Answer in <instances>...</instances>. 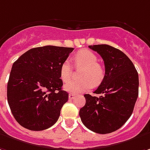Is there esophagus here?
<instances>
[{"label":"esophagus","instance_id":"1","mask_svg":"<svg viewBox=\"0 0 150 150\" xmlns=\"http://www.w3.org/2000/svg\"><path fill=\"white\" fill-rule=\"evenodd\" d=\"M75 98V94H73V93H70L69 94V100H73Z\"/></svg>","mask_w":150,"mask_h":150}]
</instances>
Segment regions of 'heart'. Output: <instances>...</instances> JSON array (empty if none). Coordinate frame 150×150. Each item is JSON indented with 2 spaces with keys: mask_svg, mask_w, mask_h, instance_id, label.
Masks as SVG:
<instances>
[{
  "mask_svg": "<svg viewBox=\"0 0 150 150\" xmlns=\"http://www.w3.org/2000/svg\"><path fill=\"white\" fill-rule=\"evenodd\" d=\"M77 66H83L80 80H72L65 85V91L71 93H80L90 91L93 84L100 85L105 76L104 68L98 64V57L89 50H81L75 55ZM72 76V67L70 61L65 60L59 68V77L63 82H68Z\"/></svg>",
  "mask_w": 150,
  "mask_h": 150,
  "instance_id": "1",
  "label": "heart"
}]
</instances>
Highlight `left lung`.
Masks as SVG:
<instances>
[{
    "instance_id": "8db88e82",
    "label": "left lung",
    "mask_w": 150,
    "mask_h": 150,
    "mask_svg": "<svg viewBox=\"0 0 150 150\" xmlns=\"http://www.w3.org/2000/svg\"><path fill=\"white\" fill-rule=\"evenodd\" d=\"M100 54L105 74L94 93L85 94V105L80 110L81 121L98 134H109L122 127L131 116L139 96V75L129 58L109 45H89Z\"/></svg>"
}]
</instances>
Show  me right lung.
<instances>
[{
	"instance_id": "obj_1",
	"label": "right lung",
	"mask_w": 150,
	"mask_h": 150,
	"mask_svg": "<svg viewBox=\"0 0 150 150\" xmlns=\"http://www.w3.org/2000/svg\"><path fill=\"white\" fill-rule=\"evenodd\" d=\"M74 48L45 45L29 50L14 62L7 100L14 118L25 129H46L59 119L68 100L59 68Z\"/></svg>"
}]
</instances>
